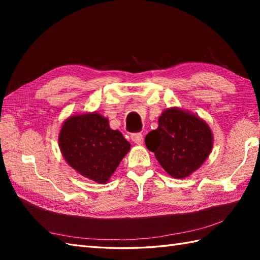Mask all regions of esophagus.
Returning a JSON list of instances; mask_svg holds the SVG:
<instances>
[{
	"label": "esophagus",
	"instance_id": "34e87169",
	"mask_svg": "<svg viewBox=\"0 0 260 260\" xmlns=\"http://www.w3.org/2000/svg\"><path fill=\"white\" fill-rule=\"evenodd\" d=\"M131 140H132V142H134L135 144L141 145L143 143V135L141 133H134L131 135Z\"/></svg>",
	"mask_w": 260,
	"mask_h": 260
}]
</instances>
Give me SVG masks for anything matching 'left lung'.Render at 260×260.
Segmentation results:
<instances>
[{
    "label": "left lung",
    "mask_w": 260,
    "mask_h": 260,
    "mask_svg": "<svg viewBox=\"0 0 260 260\" xmlns=\"http://www.w3.org/2000/svg\"><path fill=\"white\" fill-rule=\"evenodd\" d=\"M145 144L171 176L184 179L208 158L213 136L203 119L174 107L159 116L158 127L146 135Z\"/></svg>",
    "instance_id": "obj_1"
}]
</instances>
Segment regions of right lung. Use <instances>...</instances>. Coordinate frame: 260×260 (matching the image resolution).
Masks as SVG:
<instances>
[{
  "instance_id": "add662e5",
  "label": "right lung",
  "mask_w": 260,
  "mask_h": 260,
  "mask_svg": "<svg viewBox=\"0 0 260 260\" xmlns=\"http://www.w3.org/2000/svg\"><path fill=\"white\" fill-rule=\"evenodd\" d=\"M59 147L71 168L97 183H106L131 144L96 112L70 116L59 133Z\"/></svg>"
}]
</instances>
